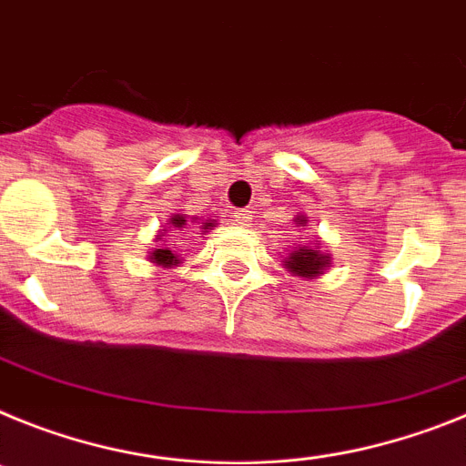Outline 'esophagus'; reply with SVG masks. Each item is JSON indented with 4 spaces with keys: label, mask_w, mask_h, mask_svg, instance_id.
I'll return each mask as SVG.
<instances>
[{
    "label": "esophagus",
    "mask_w": 466,
    "mask_h": 466,
    "mask_svg": "<svg viewBox=\"0 0 466 466\" xmlns=\"http://www.w3.org/2000/svg\"><path fill=\"white\" fill-rule=\"evenodd\" d=\"M234 220H237L241 228H248L250 222H253V210H248V208L234 210Z\"/></svg>",
    "instance_id": "esophagus-1"
}]
</instances>
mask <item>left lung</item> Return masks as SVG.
<instances>
[{
    "label": "left lung",
    "instance_id": "obj_1",
    "mask_svg": "<svg viewBox=\"0 0 466 466\" xmlns=\"http://www.w3.org/2000/svg\"><path fill=\"white\" fill-rule=\"evenodd\" d=\"M298 225L305 228V218H298ZM330 265V256H323L319 250L311 248H295L289 258H286V267L298 277H317L321 274L323 267Z\"/></svg>",
    "mask_w": 466,
    "mask_h": 466
}]
</instances>
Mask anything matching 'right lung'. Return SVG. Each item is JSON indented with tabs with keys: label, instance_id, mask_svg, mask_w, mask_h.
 I'll return each instance as SVG.
<instances>
[{
	"label": "right lung",
	"instance_id": "obj_1",
	"mask_svg": "<svg viewBox=\"0 0 466 466\" xmlns=\"http://www.w3.org/2000/svg\"><path fill=\"white\" fill-rule=\"evenodd\" d=\"M185 225H187V220H185V216H173L171 218V228H176V229H183ZM213 225H216V222L213 220H208V222H201V228L204 229H208V228H213ZM166 232V229H164ZM152 260L157 262V265H164V267H171V265H177V256L176 253H173V250H168V248H157L155 253H152Z\"/></svg>",
	"mask_w": 466,
	"mask_h": 466
}]
</instances>
